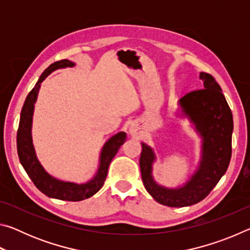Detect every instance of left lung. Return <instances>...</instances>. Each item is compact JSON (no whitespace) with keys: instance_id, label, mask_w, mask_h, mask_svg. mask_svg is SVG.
Instances as JSON below:
<instances>
[{"instance_id":"obj_1","label":"left lung","mask_w":250,"mask_h":250,"mask_svg":"<svg viewBox=\"0 0 250 250\" xmlns=\"http://www.w3.org/2000/svg\"><path fill=\"white\" fill-rule=\"evenodd\" d=\"M201 78L204 80V88L189 91L180 100L184 112L191 117L204 138L201 167L188 184L179 189H167L156 184L151 175L153 151L142 143L140 168L143 185L162 205L183 207L204 200L229 166L234 128L231 110L213 76L201 73Z\"/></svg>"}]
</instances>
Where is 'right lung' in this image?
<instances>
[{"label": "right lung", "instance_id": "right-lung-1", "mask_svg": "<svg viewBox=\"0 0 250 250\" xmlns=\"http://www.w3.org/2000/svg\"><path fill=\"white\" fill-rule=\"evenodd\" d=\"M74 64L67 59L55 62L48 68L44 70V73L36 83L35 87L29 91L26 97L24 105L21 112V119L18 129V135H16V145H18V154L20 158V162L22 164L24 170L26 171L29 179L33 181L34 185L40 189L42 193L49 197L57 198V200L78 202L89 198L103 188L107 177L108 167L111 160L115 158L118 150L124 145L126 135L125 132H119L110 139L105 143L103 152L100 156V166L97 175L90 182L86 184H74L69 182L58 181L45 172L43 167L41 166L39 160L35 155L34 146L32 143V117L34 104H35L37 94L41 87V83L52 73L58 68H64V67H71Z\"/></svg>", "mask_w": 250, "mask_h": 250}]
</instances>
